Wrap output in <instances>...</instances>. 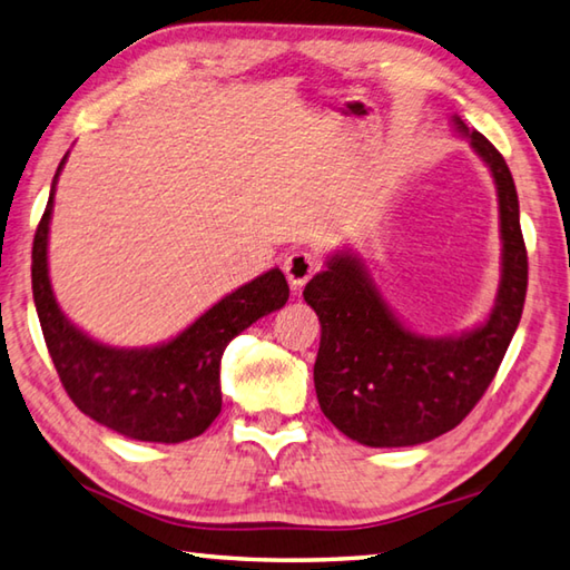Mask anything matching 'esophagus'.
I'll return each instance as SVG.
<instances>
[{"instance_id":"1","label":"esophagus","mask_w":570,"mask_h":570,"mask_svg":"<svg viewBox=\"0 0 570 570\" xmlns=\"http://www.w3.org/2000/svg\"><path fill=\"white\" fill-rule=\"evenodd\" d=\"M317 265H321V257H317L313 249H303V247L301 249H293V253L287 255L285 263H283V269H285V275H287V283H291L295 291H297V287H303L307 279L315 275Z\"/></svg>"}]
</instances>
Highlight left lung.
<instances>
[{"label": "left lung", "mask_w": 570, "mask_h": 570, "mask_svg": "<svg viewBox=\"0 0 570 570\" xmlns=\"http://www.w3.org/2000/svg\"><path fill=\"white\" fill-rule=\"evenodd\" d=\"M453 125L491 169L501 213V285L485 323L431 337L401 323L383 301L361 255L341 249L305 285V303L321 317L315 393L337 431L371 448L428 443L463 421L498 373L521 323L528 255L513 175L488 139Z\"/></svg>", "instance_id": "left-lung-1"}]
</instances>
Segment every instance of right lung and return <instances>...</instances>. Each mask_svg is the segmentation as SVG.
<instances>
[{
  "mask_svg": "<svg viewBox=\"0 0 570 570\" xmlns=\"http://www.w3.org/2000/svg\"><path fill=\"white\" fill-rule=\"evenodd\" d=\"M67 155L55 173L32 245L35 305L59 381L79 411L132 441L183 443L203 435L223 407L219 361L227 343L287 303V279L277 267L267 269L167 343L112 347L92 341L59 311L47 267L49 219Z\"/></svg>",
  "mask_w": 570,
  "mask_h": 570,
  "instance_id": "1",
  "label": "right lung"
}]
</instances>
